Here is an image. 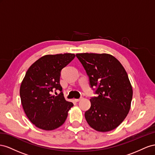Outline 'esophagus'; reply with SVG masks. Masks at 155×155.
I'll return each instance as SVG.
<instances>
[{
  "instance_id": "34e87169",
  "label": "esophagus",
  "mask_w": 155,
  "mask_h": 155,
  "mask_svg": "<svg viewBox=\"0 0 155 155\" xmlns=\"http://www.w3.org/2000/svg\"><path fill=\"white\" fill-rule=\"evenodd\" d=\"M81 99H82V97L80 99H75L74 101H75V102H78V101H80Z\"/></svg>"
}]
</instances>
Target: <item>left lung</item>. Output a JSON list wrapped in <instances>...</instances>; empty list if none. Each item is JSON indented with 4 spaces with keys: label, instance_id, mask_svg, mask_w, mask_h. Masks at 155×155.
<instances>
[{
    "label": "left lung",
    "instance_id": "obj_1",
    "mask_svg": "<svg viewBox=\"0 0 155 155\" xmlns=\"http://www.w3.org/2000/svg\"><path fill=\"white\" fill-rule=\"evenodd\" d=\"M76 56L97 95L90 99L91 107L85 112L87 123L97 131L115 129L129 113L133 94L125 68L108 54L80 53ZM95 86L96 90L92 88Z\"/></svg>",
    "mask_w": 155,
    "mask_h": 155
}]
</instances>
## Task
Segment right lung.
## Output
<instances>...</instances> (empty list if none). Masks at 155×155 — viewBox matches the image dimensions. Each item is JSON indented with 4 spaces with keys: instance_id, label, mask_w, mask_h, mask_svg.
Instances as JSON below:
<instances>
[{
    "instance_id": "add662e5",
    "label": "right lung",
    "mask_w": 155,
    "mask_h": 155,
    "mask_svg": "<svg viewBox=\"0 0 155 155\" xmlns=\"http://www.w3.org/2000/svg\"><path fill=\"white\" fill-rule=\"evenodd\" d=\"M75 57L65 53L42 56L30 66L21 82L20 97L25 113L39 129L52 130L62 125L73 104L67 101L60 84L61 71ZM59 90L60 94H52Z\"/></svg>"
}]
</instances>
